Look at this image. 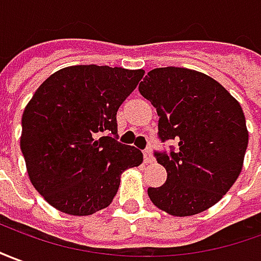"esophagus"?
<instances>
[{
    "instance_id": "obj_1",
    "label": "esophagus",
    "mask_w": 261,
    "mask_h": 261,
    "mask_svg": "<svg viewBox=\"0 0 261 261\" xmlns=\"http://www.w3.org/2000/svg\"><path fill=\"white\" fill-rule=\"evenodd\" d=\"M143 159H145V163H152L153 162V154H152L149 148L143 150Z\"/></svg>"
}]
</instances>
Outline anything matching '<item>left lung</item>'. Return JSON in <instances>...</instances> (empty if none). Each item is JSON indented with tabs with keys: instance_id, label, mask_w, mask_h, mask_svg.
I'll use <instances>...</instances> for the list:
<instances>
[{
	"instance_id": "8db88e82",
	"label": "left lung",
	"mask_w": 261,
	"mask_h": 261,
	"mask_svg": "<svg viewBox=\"0 0 261 261\" xmlns=\"http://www.w3.org/2000/svg\"><path fill=\"white\" fill-rule=\"evenodd\" d=\"M139 92L156 108L162 143H177L154 150L168 179L148 189L150 200L179 217L212 207L242 172L249 134L240 103L213 78L176 66L152 69Z\"/></svg>"
}]
</instances>
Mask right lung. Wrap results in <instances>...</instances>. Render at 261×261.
<instances>
[{"label": "right lung", "mask_w": 261, "mask_h": 261, "mask_svg": "<svg viewBox=\"0 0 261 261\" xmlns=\"http://www.w3.org/2000/svg\"><path fill=\"white\" fill-rule=\"evenodd\" d=\"M142 69L75 65L34 93L22 115L21 152L34 188L59 212L88 216L112 203L139 149L118 142L116 112Z\"/></svg>", "instance_id": "right-lung-1"}]
</instances>
